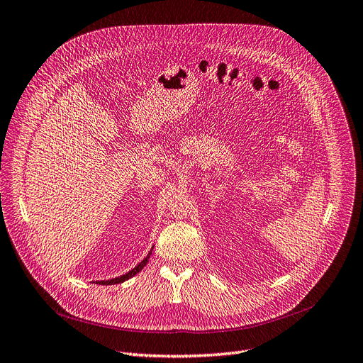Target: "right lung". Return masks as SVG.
<instances>
[{"mask_svg": "<svg viewBox=\"0 0 363 363\" xmlns=\"http://www.w3.org/2000/svg\"><path fill=\"white\" fill-rule=\"evenodd\" d=\"M150 255H151V252L150 254L140 261L133 270H130L129 273H125V274H123V276H120V277H117V279H113V280H104V281H98L99 285H117V283H121V281H124V280H128V279H130V277H133L136 273H139L140 270L144 269V265L148 262V258H150Z\"/></svg>", "mask_w": 363, "mask_h": 363, "instance_id": "1", "label": "right lung"}]
</instances>
